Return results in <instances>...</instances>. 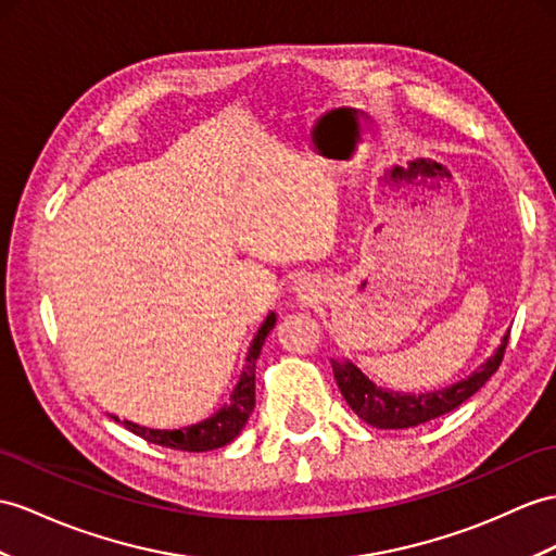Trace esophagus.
Instances as JSON below:
<instances>
[{"instance_id": "esophagus-1", "label": "esophagus", "mask_w": 556, "mask_h": 556, "mask_svg": "<svg viewBox=\"0 0 556 556\" xmlns=\"http://www.w3.org/2000/svg\"><path fill=\"white\" fill-rule=\"evenodd\" d=\"M296 292H300L304 300H306L308 294H314V290H311V286H308V282H304V280H300V288H296Z\"/></svg>"}]
</instances>
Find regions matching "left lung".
Returning <instances> with one entry per match:
<instances>
[{"label": "left lung", "mask_w": 556, "mask_h": 556, "mask_svg": "<svg viewBox=\"0 0 556 556\" xmlns=\"http://www.w3.org/2000/svg\"><path fill=\"white\" fill-rule=\"evenodd\" d=\"M507 340L509 332L503 337V342L495 349V354L485 363H481V368L473 370L467 380H459L445 389L427 391V394H403V391L377 387L351 361H332V372L337 387H340L342 396L349 403V408L354 410L363 422H368L377 429H408L455 410L457 405H463L467 399L477 394V391L495 375L500 363H503Z\"/></svg>", "instance_id": "8db88e82"}]
</instances>
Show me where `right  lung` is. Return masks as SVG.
Listing matches in <instances>:
<instances>
[{
  "mask_svg": "<svg viewBox=\"0 0 556 556\" xmlns=\"http://www.w3.org/2000/svg\"><path fill=\"white\" fill-rule=\"evenodd\" d=\"M278 316L270 311L266 316V320L262 323V328L256 330L254 340L250 344L248 358H245V370L240 375V382L236 384L233 394H231V403L224 405V408L216 410L212 417L202 419L198 425L184 427V429H148L141 427L137 422H122L134 434L146 439L148 443L155 445H165V448H174V451H188V453H205V451H214L222 448V445L231 443L242 427L248 425V419L254 410V368H256V358L262 354L264 340L268 337V332L276 328ZM117 419V417H115ZM119 422V419H117Z\"/></svg>",
  "mask_w": 556,
  "mask_h": 556,
  "instance_id": "1",
  "label": "right lung"
}]
</instances>
